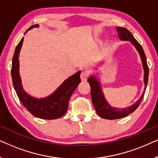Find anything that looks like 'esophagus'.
<instances>
[{"label": "esophagus", "instance_id": "34e87169", "mask_svg": "<svg viewBox=\"0 0 158 158\" xmlns=\"http://www.w3.org/2000/svg\"><path fill=\"white\" fill-rule=\"evenodd\" d=\"M88 77V73L87 72H85V71H83L81 74V79L82 81H87Z\"/></svg>", "mask_w": 158, "mask_h": 158}]
</instances>
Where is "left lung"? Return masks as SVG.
Listing matches in <instances>:
<instances>
[{
    "label": "left lung",
    "mask_w": 158,
    "mask_h": 158,
    "mask_svg": "<svg viewBox=\"0 0 158 158\" xmlns=\"http://www.w3.org/2000/svg\"><path fill=\"white\" fill-rule=\"evenodd\" d=\"M116 30L117 31L118 38L122 41H129V42H130L137 49L138 53L139 54L144 70V88L141 96L134 104L129 106L128 107L119 109V108L111 106L108 103L103 93L102 87H101L102 85H101L100 79L94 74L90 75L88 79V82L90 83V89H91V99L95 109H96L97 114L99 116H101L103 118H105V119L110 120L118 119V118L125 117V116L129 115L137 109L142 100L143 99L147 85H148L149 75V68L148 63H147L146 56L141 45L135 40V38L134 37L132 34H131V32L128 29L123 27H116ZM103 62H101V64Z\"/></svg>",
    "instance_id": "1"
}]
</instances>
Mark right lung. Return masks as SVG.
I'll list each match as a JSON object with an SVG mask.
<instances>
[{
  "label": "right lung",
  "mask_w": 158,
  "mask_h": 158,
  "mask_svg": "<svg viewBox=\"0 0 158 158\" xmlns=\"http://www.w3.org/2000/svg\"><path fill=\"white\" fill-rule=\"evenodd\" d=\"M39 27L40 26L38 24L32 25L27 30L25 34L33 28ZM23 42V37L16 46L12 60V81L17 96L23 106L35 117L43 119L59 118L65 114L68 108L69 100L81 82L80 78L81 71H77L74 75L67 78L52 94L48 96L38 98L31 96L23 89L19 73V58Z\"/></svg>",
  "instance_id": "obj_1"
}]
</instances>
